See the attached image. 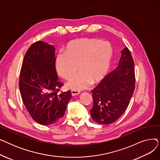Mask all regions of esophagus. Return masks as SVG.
<instances>
[{"label":"esophagus","mask_w":160,"mask_h":160,"mask_svg":"<svg viewBox=\"0 0 160 160\" xmlns=\"http://www.w3.org/2000/svg\"><path fill=\"white\" fill-rule=\"evenodd\" d=\"M80 93V91L78 90H76V89H72L71 90V94L72 96H75V95H79Z\"/></svg>","instance_id":"esophagus-1"}]
</instances>
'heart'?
<instances>
[{
	"instance_id": "heart-1",
	"label": "heart",
	"mask_w": 160,
	"mask_h": 160,
	"mask_svg": "<svg viewBox=\"0 0 160 160\" xmlns=\"http://www.w3.org/2000/svg\"><path fill=\"white\" fill-rule=\"evenodd\" d=\"M66 54L60 52L56 58L58 73L73 89L86 88L90 83L101 80L108 71L111 63L113 48L108 42L98 39H80L71 41L67 47Z\"/></svg>"
}]
</instances>
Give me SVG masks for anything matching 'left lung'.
<instances>
[{
	"label": "left lung",
	"instance_id": "left-lung-1",
	"mask_svg": "<svg viewBox=\"0 0 160 160\" xmlns=\"http://www.w3.org/2000/svg\"><path fill=\"white\" fill-rule=\"evenodd\" d=\"M134 62L130 50L121 51L119 66L111 71L91 91L93 106L92 119L101 124H111L122 115L135 89Z\"/></svg>",
	"mask_w": 160,
	"mask_h": 160
}]
</instances>
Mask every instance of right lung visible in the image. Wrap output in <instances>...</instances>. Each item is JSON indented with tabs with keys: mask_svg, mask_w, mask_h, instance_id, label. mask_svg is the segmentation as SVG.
Segmentation results:
<instances>
[{
	"mask_svg": "<svg viewBox=\"0 0 160 160\" xmlns=\"http://www.w3.org/2000/svg\"><path fill=\"white\" fill-rule=\"evenodd\" d=\"M55 48L36 41L24 55L19 75V89L24 105L32 118L42 125L60 121L72 97L70 90L63 92L58 79Z\"/></svg>",
	"mask_w": 160,
	"mask_h": 160,
	"instance_id": "obj_1",
	"label": "right lung"
}]
</instances>
